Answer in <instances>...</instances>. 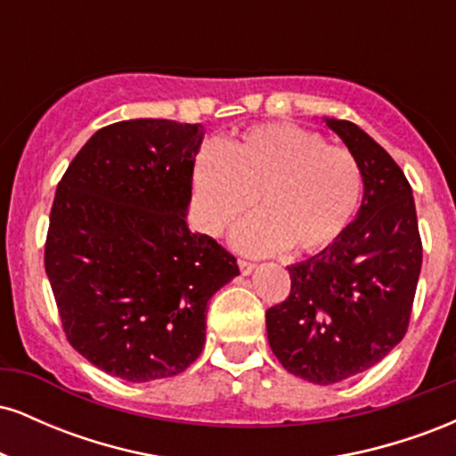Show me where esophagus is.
Returning a JSON list of instances; mask_svg holds the SVG:
<instances>
[{"label": "esophagus", "instance_id": "obj_1", "mask_svg": "<svg viewBox=\"0 0 456 456\" xmlns=\"http://www.w3.org/2000/svg\"><path fill=\"white\" fill-rule=\"evenodd\" d=\"M238 268H240V274L248 276L250 272L255 270V264H250V261H246V259H238Z\"/></svg>", "mask_w": 456, "mask_h": 456}]
</instances>
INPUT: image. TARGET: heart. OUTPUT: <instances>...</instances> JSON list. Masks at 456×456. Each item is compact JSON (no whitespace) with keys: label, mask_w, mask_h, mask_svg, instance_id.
Segmentation results:
<instances>
[{"label":"heart","mask_w":456,"mask_h":456,"mask_svg":"<svg viewBox=\"0 0 456 456\" xmlns=\"http://www.w3.org/2000/svg\"><path fill=\"white\" fill-rule=\"evenodd\" d=\"M199 221L223 235L246 212L259 216L235 233L242 253L268 255L289 246L319 253L337 242L362 197V169L349 150L291 124H261L221 150L203 148L192 169Z\"/></svg>","instance_id":"obj_1"}]
</instances>
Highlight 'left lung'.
Listing matches in <instances>:
<instances>
[{
  "label": "left lung",
  "instance_id": "left-lung-1",
  "mask_svg": "<svg viewBox=\"0 0 456 456\" xmlns=\"http://www.w3.org/2000/svg\"><path fill=\"white\" fill-rule=\"evenodd\" d=\"M326 124L362 169V206L337 242L287 268L289 296L265 311L279 362L322 386L362 373L401 343L422 268L416 206L401 167L355 124Z\"/></svg>",
  "mask_w": 456,
  "mask_h": 456
}]
</instances>
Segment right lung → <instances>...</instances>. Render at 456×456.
<instances>
[{
	"mask_svg": "<svg viewBox=\"0 0 456 456\" xmlns=\"http://www.w3.org/2000/svg\"><path fill=\"white\" fill-rule=\"evenodd\" d=\"M201 124L98 130L57 184L45 270L72 347L113 378H174L206 343L210 297L235 257L186 224Z\"/></svg>",
	"mask_w": 456,
	"mask_h": 456,
	"instance_id": "add662e5",
	"label": "right lung"
}]
</instances>
